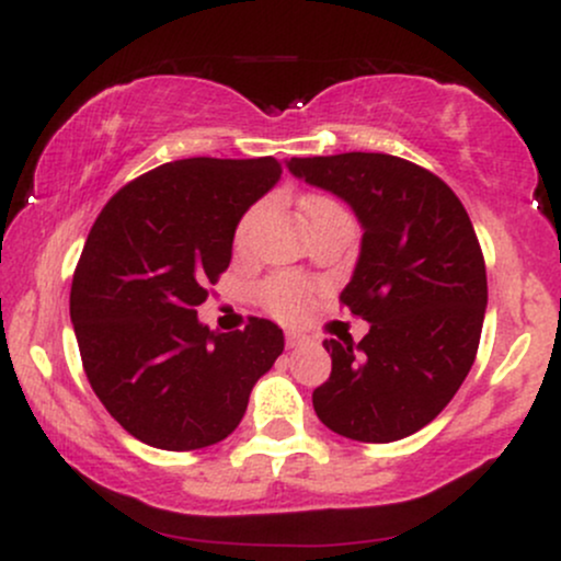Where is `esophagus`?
<instances>
[{"label":"esophagus","instance_id":"1","mask_svg":"<svg viewBox=\"0 0 561 561\" xmlns=\"http://www.w3.org/2000/svg\"><path fill=\"white\" fill-rule=\"evenodd\" d=\"M285 343H287V347H298V345L306 343V334L298 332V330H287L285 332Z\"/></svg>","mask_w":561,"mask_h":561}]
</instances>
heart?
Returning a JSON list of instances; mask_svg holds the SVG:
<instances>
[{
	"instance_id": "1",
	"label": "heart",
	"mask_w": 561,
	"mask_h": 561,
	"mask_svg": "<svg viewBox=\"0 0 561 561\" xmlns=\"http://www.w3.org/2000/svg\"><path fill=\"white\" fill-rule=\"evenodd\" d=\"M300 208H302V216H306V221H313V218L332 214V210H343L332 197H324V195L306 197L302 199ZM259 214H261V208L255 205V208H250L248 214L240 218V224H237L234 248L240 250V253L242 250H248L250 231H253V224H255V218H259ZM311 295H313L311 282L302 279V276H295V274H274V276H268L266 282H261V287H259L261 306L266 308L272 317L285 319V321L298 319L300 313L308 308Z\"/></svg>"
}]
</instances>
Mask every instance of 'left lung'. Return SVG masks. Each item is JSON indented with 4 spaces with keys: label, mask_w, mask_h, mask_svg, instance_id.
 I'll use <instances>...</instances> for the list:
<instances>
[{
    "label": "left lung",
    "mask_w": 561,
    "mask_h": 561,
    "mask_svg": "<svg viewBox=\"0 0 561 561\" xmlns=\"http://www.w3.org/2000/svg\"><path fill=\"white\" fill-rule=\"evenodd\" d=\"M287 169L343 197L364 229L340 302L369 332L324 340L332 371L313 390L317 416L362 443L414 435L478 356L488 279L465 205L433 171L385 152L293 158Z\"/></svg>",
    "instance_id": "obj_1"
}]
</instances>
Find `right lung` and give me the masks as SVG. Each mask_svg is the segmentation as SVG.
Masks as SVG:
<instances>
[{
	"label": "right lung",
	"mask_w": 561,
	"mask_h": 561,
	"mask_svg": "<svg viewBox=\"0 0 561 561\" xmlns=\"http://www.w3.org/2000/svg\"><path fill=\"white\" fill-rule=\"evenodd\" d=\"M274 158H186L121 186L96 216L70 287L89 385L128 435L163 450L237 430L285 334L250 317L214 332L195 308L229 268L240 218L279 182Z\"/></svg>",
	"instance_id": "obj_1"
}]
</instances>
